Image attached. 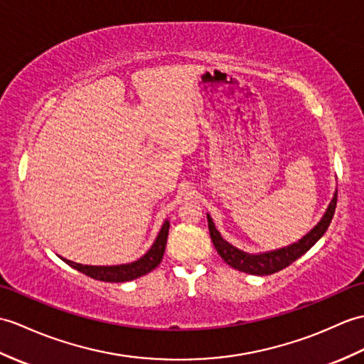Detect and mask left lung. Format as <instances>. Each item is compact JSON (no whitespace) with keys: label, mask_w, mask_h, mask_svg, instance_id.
I'll return each mask as SVG.
<instances>
[{"label":"left lung","mask_w":364,"mask_h":364,"mask_svg":"<svg viewBox=\"0 0 364 364\" xmlns=\"http://www.w3.org/2000/svg\"><path fill=\"white\" fill-rule=\"evenodd\" d=\"M336 196H338V191H335L332 201L328 203L324 215L321 217V220L318 222V225L314 228V230H310L302 239L289 245V247L267 251V252H257V255H250V252H245L239 248H235L230 242H226L220 235V232L217 231L213 218H210V215L208 214V226H209L210 239H213L214 247L218 255H220V257L232 268L239 269V272H243V273L255 274V276L273 274L279 272V269L293 264V262L299 259L302 255H306V252L314 247L321 237H323L335 214Z\"/></svg>","instance_id":"obj_1"}]
</instances>
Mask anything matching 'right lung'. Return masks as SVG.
<instances>
[{
    "instance_id": "right-lung-1",
    "label": "right lung",
    "mask_w": 364,
    "mask_h": 364,
    "mask_svg": "<svg viewBox=\"0 0 364 364\" xmlns=\"http://www.w3.org/2000/svg\"><path fill=\"white\" fill-rule=\"evenodd\" d=\"M168 226H171V223H168V220H166L161 226V230H159L154 245L150 247V250L142 257H139L134 262H130V264L107 265V267L105 265H82L63 257L60 259L65 262V264L75 268L77 272L83 274L96 279V281L129 282V281H133V279H138L144 274L150 273L151 269H155L159 265V262L163 260L167 235H168Z\"/></svg>"
}]
</instances>
